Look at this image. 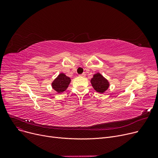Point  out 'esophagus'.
Here are the masks:
<instances>
[{
	"instance_id": "34e87169",
	"label": "esophagus",
	"mask_w": 158,
	"mask_h": 158,
	"mask_svg": "<svg viewBox=\"0 0 158 158\" xmlns=\"http://www.w3.org/2000/svg\"><path fill=\"white\" fill-rule=\"evenodd\" d=\"M79 76H81V77H85V76H86V74H85V73H82V74H80V75H79Z\"/></svg>"
}]
</instances>
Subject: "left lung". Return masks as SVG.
Here are the masks:
<instances>
[{"label":"left lung","mask_w":158,"mask_h":158,"mask_svg":"<svg viewBox=\"0 0 158 158\" xmlns=\"http://www.w3.org/2000/svg\"><path fill=\"white\" fill-rule=\"evenodd\" d=\"M91 82L97 92L103 93L109 87L108 82L99 73L94 75V77L91 80Z\"/></svg>","instance_id":"obj_1"}]
</instances>
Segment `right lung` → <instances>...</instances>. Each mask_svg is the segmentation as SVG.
I'll return each mask as SVG.
<instances>
[{"mask_svg": "<svg viewBox=\"0 0 158 158\" xmlns=\"http://www.w3.org/2000/svg\"><path fill=\"white\" fill-rule=\"evenodd\" d=\"M70 82V77L66 76L64 73H60L52 83V88L58 93L63 92L67 88Z\"/></svg>", "mask_w": 158, "mask_h": 158, "instance_id": "add662e5", "label": "right lung"}]
</instances>
